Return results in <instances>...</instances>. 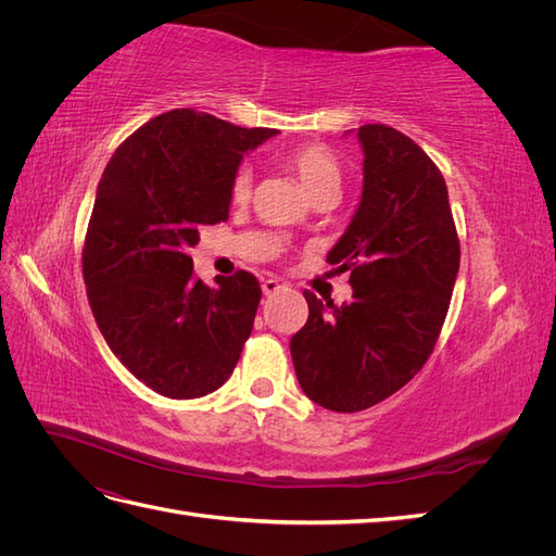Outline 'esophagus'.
I'll use <instances>...</instances> for the list:
<instances>
[{
	"label": "esophagus",
	"instance_id": "obj_1",
	"mask_svg": "<svg viewBox=\"0 0 556 556\" xmlns=\"http://www.w3.org/2000/svg\"><path fill=\"white\" fill-rule=\"evenodd\" d=\"M282 288H285V285H280L276 278H266V280H262V292H264L266 296H271V294L280 292Z\"/></svg>",
	"mask_w": 556,
	"mask_h": 556
}]
</instances>
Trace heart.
Masks as SVG:
<instances>
[{"instance_id":"1","label":"heart","mask_w":556,"mask_h":556,"mask_svg":"<svg viewBox=\"0 0 556 556\" xmlns=\"http://www.w3.org/2000/svg\"><path fill=\"white\" fill-rule=\"evenodd\" d=\"M282 164L296 176L299 185L304 192L317 201L325 197H339L341 182H343V169L341 162L331 150L323 143H304L296 146L282 155ZM252 192V174L248 166H241L237 174L231 176L229 182V199L231 204H248Z\"/></svg>"}]
</instances>
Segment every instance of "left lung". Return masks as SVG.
Masks as SVG:
<instances>
[{
    "label": "left lung",
    "mask_w": 556,
    "mask_h": 556,
    "mask_svg": "<svg viewBox=\"0 0 556 556\" xmlns=\"http://www.w3.org/2000/svg\"><path fill=\"white\" fill-rule=\"evenodd\" d=\"M364 192L327 255L350 271L352 301L304 292L308 319L290 341L306 396L359 413L410 382L433 352L459 271V237L439 166L406 134L362 125Z\"/></svg>",
    "instance_id": "1"
}]
</instances>
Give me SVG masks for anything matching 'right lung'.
<instances>
[{
    "label": "right lung",
    "mask_w": 556,
    "mask_h": 556,
    "mask_svg": "<svg viewBox=\"0 0 556 556\" xmlns=\"http://www.w3.org/2000/svg\"><path fill=\"white\" fill-rule=\"evenodd\" d=\"M274 134L174 109L129 134L99 180L83 243L90 308L113 355L157 394L206 396L241 357L260 280L239 268L208 288L188 250L227 220L241 157Z\"/></svg>",
    "instance_id": "obj_1"
}]
</instances>
